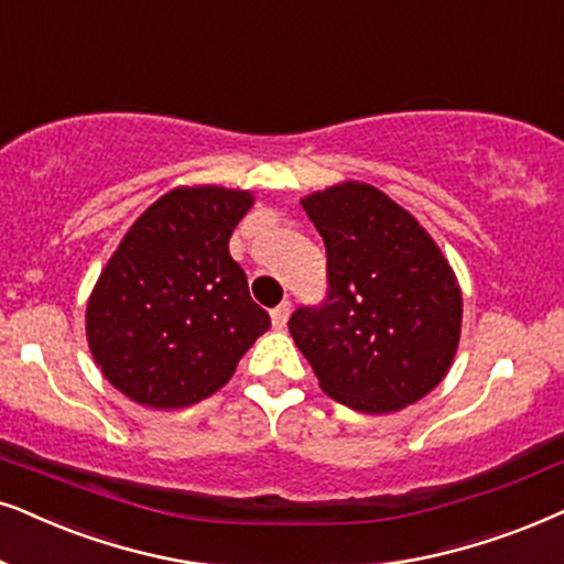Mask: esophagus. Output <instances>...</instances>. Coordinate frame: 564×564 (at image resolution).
Here are the masks:
<instances>
[{
    "mask_svg": "<svg viewBox=\"0 0 564 564\" xmlns=\"http://www.w3.org/2000/svg\"><path fill=\"white\" fill-rule=\"evenodd\" d=\"M290 311H292L290 300H284V303H280V305H276V308L272 311V326L276 328V332H280V328H284V326H288Z\"/></svg>",
    "mask_w": 564,
    "mask_h": 564,
    "instance_id": "34e87169",
    "label": "esophagus"
}]
</instances>
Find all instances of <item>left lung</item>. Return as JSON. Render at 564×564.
I'll list each match as a JSON object with an SVG mask.
<instances>
[{"label":"left lung","instance_id":"obj_1","mask_svg":"<svg viewBox=\"0 0 564 564\" xmlns=\"http://www.w3.org/2000/svg\"><path fill=\"white\" fill-rule=\"evenodd\" d=\"M326 246L328 297L290 334L321 391L365 414L416 404L448 376L464 297L433 236L389 194L341 181L300 199Z\"/></svg>","mask_w":564,"mask_h":564}]
</instances>
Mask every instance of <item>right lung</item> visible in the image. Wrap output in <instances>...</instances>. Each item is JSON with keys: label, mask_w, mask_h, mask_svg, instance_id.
<instances>
[{"label": "right lung", "mask_w": 564, "mask_h": 564, "mask_svg": "<svg viewBox=\"0 0 564 564\" xmlns=\"http://www.w3.org/2000/svg\"><path fill=\"white\" fill-rule=\"evenodd\" d=\"M253 194L178 186L134 219L87 297L93 360L123 397L184 409L223 389L272 326L230 256Z\"/></svg>", "instance_id": "add662e5"}]
</instances>
